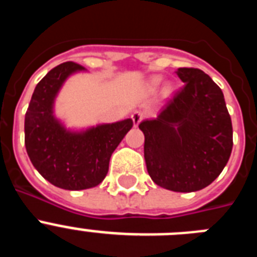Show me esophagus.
I'll use <instances>...</instances> for the list:
<instances>
[{"label": "esophagus", "mask_w": 257, "mask_h": 257, "mask_svg": "<svg viewBox=\"0 0 257 257\" xmlns=\"http://www.w3.org/2000/svg\"><path fill=\"white\" fill-rule=\"evenodd\" d=\"M131 118H133V121H134V126L138 127V124L143 121L144 114H143L142 112H138V110H136V112H134L133 114H131Z\"/></svg>", "instance_id": "1"}]
</instances>
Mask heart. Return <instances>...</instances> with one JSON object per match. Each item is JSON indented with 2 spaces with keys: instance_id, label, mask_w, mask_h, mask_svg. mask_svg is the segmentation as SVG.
Segmentation results:
<instances>
[{
  "instance_id": "1",
  "label": "heart",
  "mask_w": 257,
  "mask_h": 257,
  "mask_svg": "<svg viewBox=\"0 0 257 257\" xmlns=\"http://www.w3.org/2000/svg\"><path fill=\"white\" fill-rule=\"evenodd\" d=\"M160 83H161V77H153V78L149 79V82L147 83L145 88H147L149 92H153V91H156L157 88H158Z\"/></svg>"
}]
</instances>
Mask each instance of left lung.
Segmentation results:
<instances>
[{"label":"left lung","mask_w":257,"mask_h":257,"mask_svg":"<svg viewBox=\"0 0 257 257\" xmlns=\"http://www.w3.org/2000/svg\"><path fill=\"white\" fill-rule=\"evenodd\" d=\"M184 86L156 118L139 124L152 180L172 192H197L221 174L233 127L221 88L196 68H179Z\"/></svg>","instance_id":"1"}]
</instances>
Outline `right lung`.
I'll return each instance as SVG.
<instances>
[{"mask_svg":"<svg viewBox=\"0 0 257 257\" xmlns=\"http://www.w3.org/2000/svg\"><path fill=\"white\" fill-rule=\"evenodd\" d=\"M83 67L67 61L51 69L36 86L24 119L26 148L35 169L47 181L67 190L90 189L108 174L109 160L134 122L70 128L55 114V100L65 81Z\"/></svg>","mask_w":257,"mask_h":257,"instance_id":"1","label":"right lung"}]
</instances>
